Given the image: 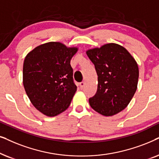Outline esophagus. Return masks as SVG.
<instances>
[{"instance_id": "1", "label": "esophagus", "mask_w": 159, "mask_h": 159, "mask_svg": "<svg viewBox=\"0 0 159 159\" xmlns=\"http://www.w3.org/2000/svg\"><path fill=\"white\" fill-rule=\"evenodd\" d=\"M79 86H80V88L83 89L84 86H85V82H81V83L79 84Z\"/></svg>"}]
</instances>
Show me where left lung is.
I'll return each mask as SVG.
<instances>
[{
	"label": "left lung",
	"mask_w": 159,
	"mask_h": 159,
	"mask_svg": "<svg viewBox=\"0 0 159 159\" xmlns=\"http://www.w3.org/2000/svg\"><path fill=\"white\" fill-rule=\"evenodd\" d=\"M94 65L98 85L90 106L105 116L116 115L125 109L137 88L139 69L129 52L116 43L105 44L86 52Z\"/></svg>",
	"instance_id": "obj_1"
}]
</instances>
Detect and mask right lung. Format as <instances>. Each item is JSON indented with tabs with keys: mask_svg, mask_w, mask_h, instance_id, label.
Wrapping results in <instances>:
<instances>
[{
	"mask_svg": "<svg viewBox=\"0 0 159 159\" xmlns=\"http://www.w3.org/2000/svg\"><path fill=\"white\" fill-rule=\"evenodd\" d=\"M77 51L60 42H48L25 57L23 85L32 104L44 115L56 116L70 105L77 90L70 60Z\"/></svg>",
	"mask_w": 159,
	"mask_h": 159,
	"instance_id": "1",
	"label": "right lung"
}]
</instances>
